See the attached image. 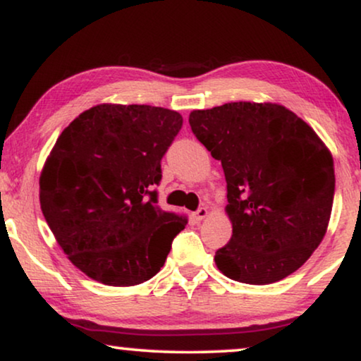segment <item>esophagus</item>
Instances as JSON below:
<instances>
[{"mask_svg":"<svg viewBox=\"0 0 361 361\" xmlns=\"http://www.w3.org/2000/svg\"><path fill=\"white\" fill-rule=\"evenodd\" d=\"M207 214H209L207 207H200V209L195 212V217H196V221H202V219H206Z\"/></svg>","mask_w":361,"mask_h":361,"instance_id":"34e87169","label":"esophagus"}]
</instances>
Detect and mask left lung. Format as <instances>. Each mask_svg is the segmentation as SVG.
Instances as JSON below:
<instances>
[{
    "instance_id": "8db88e82",
    "label": "left lung",
    "mask_w": 361,
    "mask_h": 361,
    "mask_svg": "<svg viewBox=\"0 0 361 361\" xmlns=\"http://www.w3.org/2000/svg\"><path fill=\"white\" fill-rule=\"evenodd\" d=\"M190 126L227 181L232 237L216 252L217 268L247 284L280 281L301 268L332 212L334 160L324 142L273 103L192 111Z\"/></svg>"
}]
</instances>
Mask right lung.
Here are the masks:
<instances>
[{
    "label": "right lung",
    "instance_id": "1",
    "mask_svg": "<svg viewBox=\"0 0 361 361\" xmlns=\"http://www.w3.org/2000/svg\"><path fill=\"white\" fill-rule=\"evenodd\" d=\"M176 111L98 104L65 128L40 173V209L75 267L108 286L155 276L188 219L157 206Z\"/></svg>",
    "mask_w": 361,
    "mask_h": 361
}]
</instances>
